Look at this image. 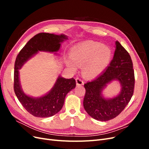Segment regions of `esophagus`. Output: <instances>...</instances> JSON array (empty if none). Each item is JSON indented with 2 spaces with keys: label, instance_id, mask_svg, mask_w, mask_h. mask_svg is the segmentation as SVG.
<instances>
[{
  "label": "esophagus",
  "instance_id": "1",
  "mask_svg": "<svg viewBox=\"0 0 149 149\" xmlns=\"http://www.w3.org/2000/svg\"><path fill=\"white\" fill-rule=\"evenodd\" d=\"M76 84L77 85H83L84 84L83 80L79 78H76Z\"/></svg>",
  "mask_w": 149,
  "mask_h": 149
}]
</instances>
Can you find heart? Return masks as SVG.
Here are the masks:
<instances>
[{
  "mask_svg": "<svg viewBox=\"0 0 149 149\" xmlns=\"http://www.w3.org/2000/svg\"><path fill=\"white\" fill-rule=\"evenodd\" d=\"M112 53L107 46L93 41H85L72 48L70 56L73 61L66 64L76 71L78 66H83L84 74L89 78L100 74L109 64Z\"/></svg>",
  "mask_w": 149,
  "mask_h": 149,
  "instance_id": "1",
  "label": "heart"
}]
</instances>
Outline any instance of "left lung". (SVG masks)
Masks as SVG:
<instances>
[{"label": "left lung", "instance_id": "left-lung-1", "mask_svg": "<svg viewBox=\"0 0 149 149\" xmlns=\"http://www.w3.org/2000/svg\"><path fill=\"white\" fill-rule=\"evenodd\" d=\"M116 45L113 59L106 70L84 86V109L93 118L100 121H107L118 116L128 104L134 94L135 76L131 58L118 41ZM114 79L121 83V92L114 98L106 100L101 96V92Z\"/></svg>", "mask_w": 149, "mask_h": 149}]
</instances>
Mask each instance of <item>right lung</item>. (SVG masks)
I'll return each instance as SVG.
<instances>
[{"mask_svg": "<svg viewBox=\"0 0 149 149\" xmlns=\"http://www.w3.org/2000/svg\"><path fill=\"white\" fill-rule=\"evenodd\" d=\"M64 35L48 33L35 35L26 43L17 56L14 65L13 89L18 100L29 113L38 118H48L59 112L64 104L66 94L76 86V81L72 78L65 79L59 76L51 91L45 96L33 98L26 96L20 87L19 70L30 57L39 51L56 52L61 42L67 40Z\"/></svg>", "mask_w": 149, "mask_h": 149, "instance_id": "obj_1", "label": "right lung"}]
</instances>
